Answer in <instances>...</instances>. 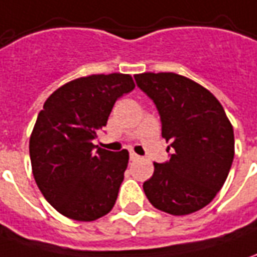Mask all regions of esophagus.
<instances>
[{"label":"esophagus","instance_id":"1","mask_svg":"<svg viewBox=\"0 0 257 257\" xmlns=\"http://www.w3.org/2000/svg\"><path fill=\"white\" fill-rule=\"evenodd\" d=\"M129 158H131V160H139V156L136 155L135 152H131V155H129Z\"/></svg>","mask_w":257,"mask_h":257}]
</instances>
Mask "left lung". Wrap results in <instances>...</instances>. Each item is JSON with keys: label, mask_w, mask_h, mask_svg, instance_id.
Wrapping results in <instances>:
<instances>
[{"label": "left lung", "mask_w": 257, "mask_h": 257, "mask_svg": "<svg viewBox=\"0 0 257 257\" xmlns=\"http://www.w3.org/2000/svg\"><path fill=\"white\" fill-rule=\"evenodd\" d=\"M136 84L156 104L162 136L173 155L153 163L143 191L155 208L187 215L204 208L224 186L235 155L231 121L205 87L176 73L135 74Z\"/></svg>", "instance_id": "left-lung-1"}]
</instances>
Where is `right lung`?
I'll return each instance as SVG.
<instances>
[{
	"label": "right lung",
	"instance_id": "1",
	"mask_svg": "<svg viewBox=\"0 0 257 257\" xmlns=\"http://www.w3.org/2000/svg\"><path fill=\"white\" fill-rule=\"evenodd\" d=\"M135 88L129 74H91L53 91L35 122L29 155L38 187L62 215L90 222L114 207L129 160L92 139L105 126L115 101Z\"/></svg>",
	"mask_w": 257,
	"mask_h": 257
}]
</instances>
